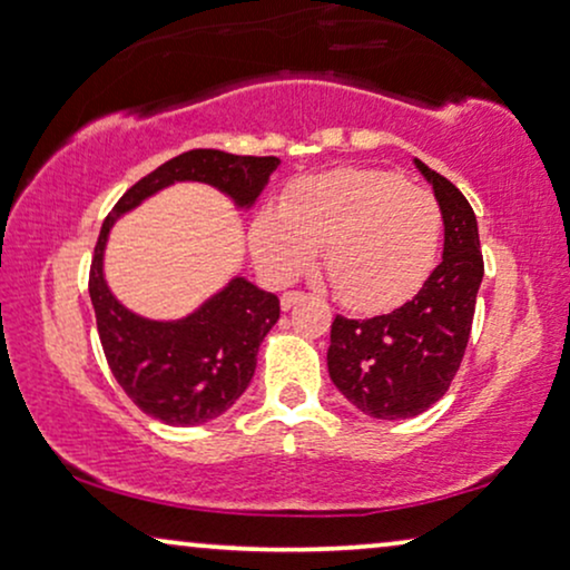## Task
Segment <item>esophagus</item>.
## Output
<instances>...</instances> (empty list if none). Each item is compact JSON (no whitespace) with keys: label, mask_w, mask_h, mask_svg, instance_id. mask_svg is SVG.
<instances>
[{"label":"esophagus","mask_w":570,"mask_h":570,"mask_svg":"<svg viewBox=\"0 0 570 570\" xmlns=\"http://www.w3.org/2000/svg\"><path fill=\"white\" fill-rule=\"evenodd\" d=\"M302 299H305V292H286L284 297H281V309H292Z\"/></svg>","instance_id":"esophagus-1"}]
</instances>
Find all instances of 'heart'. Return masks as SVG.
<instances>
[{
  "instance_id": "heart-1",
  "label": "heart",
  "mask_w": 570,
  "mask_h": 570,
  "mask_svg": "<svg viewBox=\"0 0 570 570\" xmlns=\"http://www.w3.org/2000/svg\"><path fill=\"white\" fill-rule=\"evenodd\" d=\"M440 206L396 171L336 169L297 181L281 208L253 224V253L273 281H292L323 247L344 305L383 309L420 289L438 255Z\"/></svg>"
}]
</instances>
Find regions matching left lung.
Returning <instances> with one entry per match:
<instances>
[{"instance_id": "left-lung-1", "label": "left lung", "mask_w": 570, "mask_h": 570, "mask_svg": "<svg viewBox=\"0 0 570 570\" xmlns=\"http://www.w3.org/2000/svg\"><path fill=\"white\" fill-rule=\"evenodd\" d=\"M443 214V261L406 305L389 315L331 325L328 373L336 389L375 420H406L445 396L472 333L484 263L476 216L459 187L420 158Z\"/></svg>"}]
</instances>
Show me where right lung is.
I'll list each match as a JSON object with an SVG mask.
<instances>
[{
  "label": "right lung",
  "instance_id": "obj_1",
  "mask_svg": "<svg viewBox=\"0 0 570 570\" xmlns=\"http://www.w3.org/2000/svg\"><path fill=\"white\" fill-rule=\"evenodd\" d=\"M281 161L214 148L187 150L146 174L119 197L98 234L88 292L106 362L121 391L154 420L174 428L224 414L253 381L257 348L281 315L278 297L247 278H232L181 321H148L119 305L104 281V247L114 222L174 181H206L249 208Z\"/></svg>",
  "mask_w": 570,
  "mask_h": 570
}]
</instances>
